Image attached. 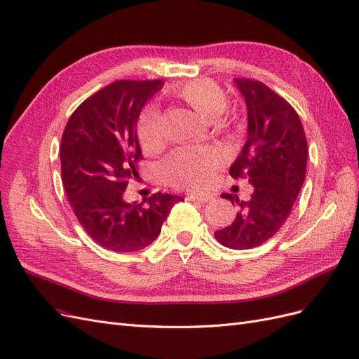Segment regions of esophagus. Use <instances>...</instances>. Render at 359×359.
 <instances>
[{
	"label": "esophagus",
	"mask_w": 359,
	"mask_h": 359,
	"mask_svg": "<svg viewBox=\"0 0 359 359\" xmlns=\"http://www.w3.org/2000/svg\"><path fill=\"white\" fill-rule=\"evenodd\" d=\"M187 199L196 201V202H201V203H208L212 198L208 196V194H189Z\"/></svg>",
	"instance_id": "1"
}]
</instances>
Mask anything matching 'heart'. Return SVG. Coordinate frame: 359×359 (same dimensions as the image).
Instances as JSON below:
<instances>
[{
    "label": "heart",
    "instance_id": "obj_1",
    "mask_svg": "<svg viewBox=\"0 0 359 359\" xmlns=\"http://www.w3.org/2000/svg\"><path fill=\"white\" fill-rule=\"evenodd\" d=\"M170 93L178 97L205 119H212L215 132L229 133L236 126L233 115L226 114L227 97L219 83L211 79H193L173 85ZM137 139L145 153H156L163 144L161 114L156 104H148L140 112ZM223 161L222 151L214 145L184 147L173 151L161 166L163 175L173 187L205 190L212 182Z\"/></svg>",
    "mask_w": 359,
    "mask_h": 359
}]
</instances>
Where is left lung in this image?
I'll return each instance as SVG.
<instances>
[{
  "label": "left lung",
  "mask_w": 359,
  "mask_h": 359,
  "mask_svg": "<svg viewBox=\"0 0 359 359\" xmlns=\"http://www.w3.org/2000/svg\"><path fill=\"white\" fill-rule=\"evenodd\" d=\"M235 83L247 104L248 137L229 173L247 178L253 193L247 202L222 194L240 212L214 236L224 247L247 250L273 238L287 220L306 178L309 149L301 119L283 97L259 81L243 78Z\"/></svg>",
  "instance_id": "obj_1"
}]
</instances>
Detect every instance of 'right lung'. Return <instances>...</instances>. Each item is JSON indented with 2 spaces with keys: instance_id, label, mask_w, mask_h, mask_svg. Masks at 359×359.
I'll list each match as a JSON object with an SVG mask.
<instances>
[{
  "instance_id": "add662e5",
  "label": "right lung",
  "mask_w": 359,
  "mask_h": 359,
  "mask_svg": "<svg viewBox=\"0 0 359 359\" xmlns=\"http://www.w3.org/2000/svg\"><path fill=\"white\" fill-rule=\"evenodd\" d=\"M163 81H115L79 104L61 139V178L76 219L106 250L130 253L158 236L181 196L154 193L140 203L124 201L128 180L142 160L136 124Z\"/></svg>"
}]
</instances>
